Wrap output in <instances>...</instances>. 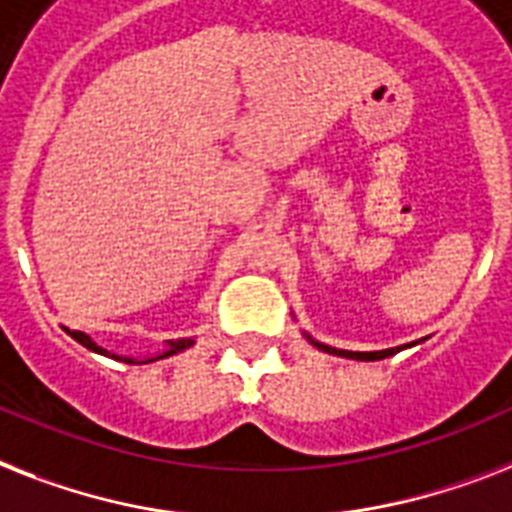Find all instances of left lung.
I'll return each mask as SVG.
<instances>
[{"mask_svg":"<svg viewBox=\"0 0 512 512\" xmlns=\"http://www.w3.org/2000/svg\"><path fill=\"white\" fill-rule=\"evenodd\" d=\"M307 342L313 344V347H318L321 352H328V355H336V357H350V360H365V363H371V360H384V357H392L397 355L400 350H405V347H392V350H378V352H350V350H336V347H328V344L323 342H315L313 336L305 334Z\"/></svg>","mask_w":512,"mask_h":512,"instance_id":"left-lung-1","label":"left lung"}]
</instances>
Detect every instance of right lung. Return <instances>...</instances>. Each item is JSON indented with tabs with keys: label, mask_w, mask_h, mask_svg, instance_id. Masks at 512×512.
I'll list each match as a JSON object with an SVG mask.
<instances>
[{
	"label": "right lung",
	"mask_w": 512,
	"mask_h": 512,
	"mask_svg": "<svg viewBox=\"0 0 512 512\" xmlns=\"http://www.w3.org/2000/svg\"><path fill=\"white\" fill-rule=\"evenodd\" d=\"M65 331H68V334L73 336V339H76L78 344H83V347H86V350L97 352V355H105V357H115V360H123V363H128V365H131V363H134V365L155 363V360H162V357L178 355V352L189 350L191 344H194V339H170L168 347H165V352H160V355H155V357H144V360H136V357H120V355H112V352H107L105 347H99V344L94 342V339H91V336L83 334V331H70V328H65Z\"/></svg>",
	"instance_id": "1"
}]
</instances>
